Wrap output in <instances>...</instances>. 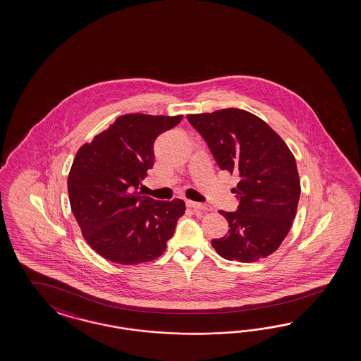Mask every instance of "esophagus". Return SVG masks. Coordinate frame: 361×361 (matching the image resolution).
<instances>
[{
  "label": "esophagus",
  "mask_w": 361,
  "mask_h": 361,
  "mask_svg": "<svg viewBox=\"0 0 361 361\" xmlns=\"http://www.w3.org/2000/svg\"><path fill=\"white\" fill-rule=\"evenodd\" d=\"M186 205H188L189 208L195 209V210H212L210 205L200 204V202H195V201H186Z\"/></svg>",
  "instance_id": "obj_1"
}]
</instances>
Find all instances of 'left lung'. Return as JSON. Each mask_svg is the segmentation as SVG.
<instances>
[{"label": "left lung", "instance_id": "8db88e82", "mask_svg": "<svg viewBox=\"0 0 361 361\" xmlns=\"http://www.w3.org/2000/svg\"><path fill=\"white\" fill-rule=\"evenodd\" d=\"M219 169L240 176L233 189L240 205L219 213L229 231L212 246L228 261L255 262L273 254L295 219L300 181L295 157L269 124L250 112L224 109L186 116Z\"/></svg>", "mask_w": 361, "mask_h": 361}]
</instances>
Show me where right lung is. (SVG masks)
I'll return each mask as SVG.
<instances>
[{"label": "right lung", "instance_id": "obj_1", "mask_svg": "<svg viewBox=\"0 0 361 361\" xmlns=\"http://www.w3.org/2000/svg\"><path fill=\"white\" fill-rule=\"evenodd\" d=\"M181 119L127 114L77 152L67 180L71 210L88 245L111 262L160 257L185 212L183 200L157 201L136 192L152 169L154 140Z\"/></svg>", "mask_w": 361, "mask_h": 361}]
</instances>
